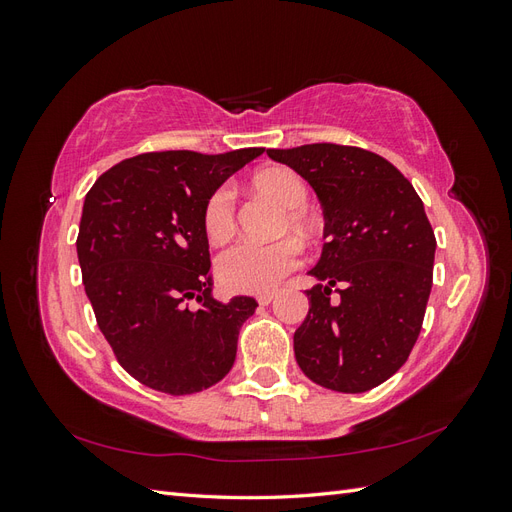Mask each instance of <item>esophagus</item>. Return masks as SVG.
Returning a JSON list of instances; mask_svg holds the SVG:
<instances>
[{"instance_id": "esophagus-1", "label": "esophagus", "mask_w": 512, "mask_h": 512, "mask_svg": "<svg viewBox=\"0 0 512 512\" xmlns=\"http://www.w3.org/2000/svg\"><path fill=\"white\" fill-rule=\"evenodd\" d=\"M275 297H277V292H275V290H267V292H260L256 299H258V303H260V305H269Z\"/></svg>"}]
</instances>
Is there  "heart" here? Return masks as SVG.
<instances>
[{
    "mask_svg": "<svg viewBox=\"0 0 512 512\" xmlns=\"http://www.w3.org/2000/svg\"><path fill=\"white\" fill-rule=\"evenodd\" d=\"M254 188L271 196L280 203L286 213L282 218V230L297 232L301 239L314 235L316 222L305 211L307 185L305 181L284 166L265 168L254 177ZM235 192L228 185L213 190L205 203V230L211 241H226L235 230ZM301 247L299 243L284 237L271 243L241 241L218 258V275L226 288L235 292H267L280 284L284 277L299 267Z\"/></svg>",
    "mask_w": 512,
    "mask_h": 512,
    "instance_id": "b5f03b06",
    "label": "heart"
}]
</instances>
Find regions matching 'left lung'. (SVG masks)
Instances as JSON below:
<instances>
[{
	"label": "left lung",
	"instance_id": "1",
	"mask_svg": "<svg viewBox=\"0 0 512 512\" xmlns=\"http://www.w3.org/2000/svg\"><path fill=\"white\" fill-rule=\"evenodd\" d=\"M312 185L324 243L309 312L294 331L303 374L365 393L408 361L433 282L436 235L412 183L378 153L333 143L267 149ZM335 287L338 297H332Z\"/></svg>",
	"mask_w": 512,
	"mask_h": 512
}]
</instances>
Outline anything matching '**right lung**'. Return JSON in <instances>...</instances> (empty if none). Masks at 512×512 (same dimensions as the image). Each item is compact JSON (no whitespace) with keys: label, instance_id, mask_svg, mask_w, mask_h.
Masks as SVG:
<instances>
[{"label":"right lung","instance_id":"1","mask_svg":"<svg viewBox=\"0 0 512 512\" xmlns=\"http://www.w3.org/2000/svg\"><path fill=\"white\" fill-rule=\"evenodd\" d=\"M262 151L141 153L85 196L76 239L85 292L119 365L153 391H205L235 363L258 303L213 299L203 215L211 192Z\"/></svg>","mask_w":512,"mask_h":512}]
</instances>
